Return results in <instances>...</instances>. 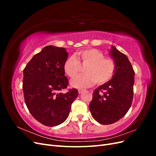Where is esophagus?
<instances>
[{
  "mask_svg": "<svg viewBox=\"0 0 156 156\" xmlns=\"http://www.w3.org/2000/svg\"><path fill=\"white\" fill-rule=\"evenodd\" d=\"M83 91H84V90H81V89L78 90V92H79V94H81Z\"/></svg>",
  "mask_w": 156,
  "mask_h": 156,
  "instance_id": "1",
  "label": "esophagus"
}]
</instances>
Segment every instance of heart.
<instances>
[{
  "label": "heart",
  "mask_w": 156,
  "mask_h": 156,
  "mask_svg": "<svg viewBox=\"0 0 156 156\" xmlns=\"http://www.w3.org/2000/svg\"><path fill=\"white\" fill-rule=\"evenodd\" d=\"M81 66H86L84 68L85 73L79 75L71 83L73 87L77 88L90 87L94 83L97 85L105 84L112 79L116 70L115 60L105 57V55L96 49L77 51L75 56H69L65 61L64 69L69 77L75 78L81 71Z\"/></svg>",
  "instance_id": "obj_1"
}]
</instances>
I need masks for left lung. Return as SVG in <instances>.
<instances>
[{"label":"left lung","mask_w":156,"mask_h":156,"mask_svg":"<svg viewBox=\"0 0 156 156\" xmlns=\"http://www.w3.org/2000/svg\"><path fill=\"white\" fill-rule=\"evenodd\" d=\"M111 55L116 63L115 73L111 81L97 88L92 94L89 108L99 123H115L126 115L133 97L135 72L124 53L112 46Z\"/></svg>","instance_id":"8db88e82"}]
</instances>
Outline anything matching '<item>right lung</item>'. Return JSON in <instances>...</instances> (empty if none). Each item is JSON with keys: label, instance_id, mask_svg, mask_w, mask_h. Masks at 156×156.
Wrapping results in <instances>:
<instances>
[{"label": "right lung", "instance_id": "obj_1", "mask_svg": "<svg viewBox=\"0 0 156 156\" xmlns=\"http://www.w3.org/2000/svg\"><path fill=\"white\" fill-rule=\"evenodd\" d=\"M68 54L64 48L48 45L36 54L23 69V90L30 114L41 124L56 126L67 119L78 96L75 88H67L64 64Z\"/></svg>", "mask_w": 156, "mask_h": 156}]
</instances>
